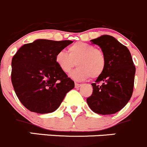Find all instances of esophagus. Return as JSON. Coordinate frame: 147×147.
<instances>
[{
  "mask_svg": "<svg viewBox=\"0 0 147 147\" xmlns=\"http://www.w3.org/2000/svg\"><path fill=\"white\" fill-rule=\"evenodd\" d=\"M81 86H82V84H79V83H75V87H76V88H77V89L79 88Z\"/></svg>",
  "mask_w": 147,
  "mask_h": 147,
  "instance_id": "34e87169",
  "label": "esophagus"
}]
</instances>
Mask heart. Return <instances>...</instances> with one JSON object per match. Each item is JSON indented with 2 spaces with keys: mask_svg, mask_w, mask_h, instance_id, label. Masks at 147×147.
Here are the masks:
<instances>
[{
  "mask_svg": "<svg viewBox=\"0 0 147 147\" xmlns=\"http://www.w3.org/2000/svg\"><path fill=\"white\" fill-rule=\"evenodd\" d=\"M68 54L60 51L55 55V62L65 74H68L75 66L78 67L71 74L76 81H83L92 77L97 79L102 75L106 65V59L101 50L84 42H76L70 46Z\"/></svg>",
  "mask_w": 147,
  "mask_h": 147,
  "instance_id": "1",
  "label": "heart"
}]
</instances>
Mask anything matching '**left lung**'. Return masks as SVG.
<instances>
[{
	"instance_id": "8db88e82",
	"label": "left lung",
	"mask_w": 147,
	"mask_h": 147,
	"mask_svg": "<svg viewBox=\"0 0 147 147\" xmlns=\"http://www.w3.org/2000/svg\"><path fill=\"white\" fill-rule=\"evenodd\" d=\"M91 41L104 53L106 65L101 76L92 84L93 90L87 98V104L97 114H115L131 98L136 67L129 49L113 36L103 35Z\"/></svg>"
}]
</instances>
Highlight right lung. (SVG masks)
Listing matches in <instances>:
<instances>
[{
    "mask_svg": "<svg viewBox=\"0 0 147 147\" xmlns=\"http://www.w3.org/2000/svg\"><path fill=\"white\" fill-rule=\"evenodd\" d=\"M72 41L38 39L24 44L12 58L11 82L26 109L38 114L55 111L74 82L56 64L55 55Z\"/></svg>",
    "mask_w": 147,
    "mask_h": 147,
    "instance_id": "add662e5",
    "label": "right lung"
}]
</instances>
